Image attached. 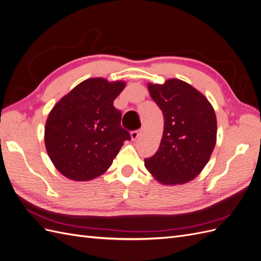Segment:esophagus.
Masks as SVG:
<instances>
[{
  "label": "esophagus",
  "instance_id": "1",
  "mask_svg": "<svg viewBox=\"0 0 261 261\" xmlns=\"http://www.w3.org/2000/svg\"><path fill=\"white\" fill-rule=\"evenodd\" d=\"M140 134H141V130H140V129L132 132V133H130V138H132V140H136V139L139 137Z\"/></svg>",
  "mask_w": 261,
  "mask_h": 261
}]
</instances>
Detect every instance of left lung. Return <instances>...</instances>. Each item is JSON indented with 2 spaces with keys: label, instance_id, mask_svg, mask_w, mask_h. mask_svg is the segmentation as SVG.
<instances>
[{
  "label": "left lung",
  "instance_id": "obj_1",
  "mask_svg": "<svg viewBox=\"0 0 261 261\" xmlns=\"http://www.w3.org/2000/svg\"><path fill=\"white\" fill-rule=\"evenodd\" d=\"M150 97L161 109L163 135L145 167L163 185L193 180L206 167L217 143V117L208 99L176 78L148 84Z\"/></svg>",
  "mask_w": 261,
  "mask_h": 261
}]
</instances>
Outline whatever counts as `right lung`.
I'll use <instances>...</instances> for the list:
<instances>
[{
  "instance_id": "obj_1",
  "label": "right lung",
  "mask_w": 261,
  "mask_h": 261,
  "mask_svg": "<svg viewBox=\"0 0 261 261\" xmlns=\"http://www.w3.org/2000/svg\"><path fill=\"white\" fill-rule=\"evenodd\" d=\"M122 81L89 78L58 101L46 118L44 144L57 170L73 180H90L107 172L130 135L113 106Z\"/></svg>"
}]
</instances>
